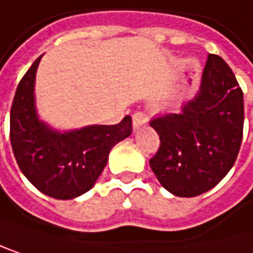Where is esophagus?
I'll use <instances>...</instances> for the list:
<instances>
[{"label":"esophagus","mask_w":253,"mask_h":253,"mask_svg":"<svg viewBox=\"0 0 253 253\" xmlns=\"http://www.w3.org/2000/svg\"><path fill=\"white\" fill-rule=\"evenodd\" d=\"M147 123V115L142 114V112H136L132 115V124H133V130H139V127H142V126Z\"/></svg>","instance_id":"obj_1"}]
</instances>
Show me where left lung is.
Segmentation results:
<instances>
[{"label":"left lung","mask_w":253,"mask_h":253,"mask_svg":"<svg viewBox=\"0 0 253 253\" xmlns=\"http://www.w3.org/2000/svg\"><path fill=\"white\" fill-rule=\"evenodd\" d=\"M245 123L243 92L228 63L210 54L197 94L177 114L150 121L161 145L150 167L177 197L214 188L237 159Z\"/></svg>","instance_id":"left-lung-1"}]
</instances>
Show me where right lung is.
<instances>
[{"label": "right lung", "mask_w": 253, "mask_h": 253, "mask_svg": "<svg viewBox=\"0 0 253 253\" xmlns=\"http://www.w3.org/2000/svg\"><path fill=\"white\" fill-rule=\"evenodd\" d=\"M42 56L18 84L10 111V142L24 176L43 194L59 200L89 191L108 164L115 144L130 136L132 118L115 126L57 130L39 118L35 83Z\"/></svg>", "instance_id": "1"}]
</instances>
